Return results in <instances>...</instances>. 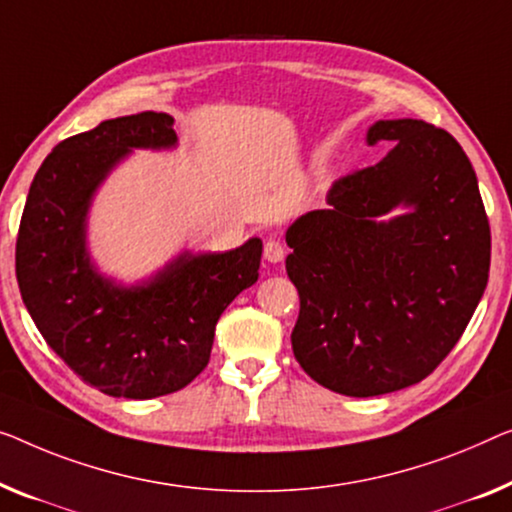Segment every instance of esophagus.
Masks as SVG:
<instances>
[{
    "instance_id": "esophagus-1",
    "label": "esophagus",
    "mask_w": 512,
    "mask_h": 512,
    "mask_svg": "<svg viewBox=\"0 0 512 512\" xmlns=\"http://www.w3.org/2000/svg\"><path fill=\"white\" fill-rule=\"evenodd\" d=\"M264 259L271 264L282 262V259H285V246L276 239H269L264 243Z\"/></svg>"
}]
</instances>
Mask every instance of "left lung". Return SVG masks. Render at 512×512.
<instances>
[{"mask_svg":"<svg viewBox=\"0 0 512 512\" xmlns=\"http://www.w3.org/2000/svg\"><path fill=\"white\" fill-rule=\"evenodd\" d=\"M377 165L333 183L331 209L287 230L301 310L296 361L329 391L372 398L423 381L462 338L487 287L490 223L467 154L421 119L377 121ZM404 206L407 214L379 219Z\"/></svg>","mask_w":512,"mask_h":512,"instance_id":"obj_1","label":"left lung"}]
</instances>
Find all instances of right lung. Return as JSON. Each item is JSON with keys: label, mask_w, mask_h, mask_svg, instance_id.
<instances>
[{"label": "right lung", "mask_w": 512, "mask_h": 512, "mask_svg": "<svg viewBox=\"0 0 512 512\" xmlns=\"http://www.w3.org/2000/svg\"><path fill=\"white\" fill-rule=\"evenodd\" d=\"M174 119L140 112L59 142L38 167L15 243V276L36 329L85 384L112 398L181 391L207 368L223 310L255 285L262 241L227 253H181L124 287L87 253L91 197L133 149L177 144Z\"/></svg>", "instance_id": "1"}]
</instances>
